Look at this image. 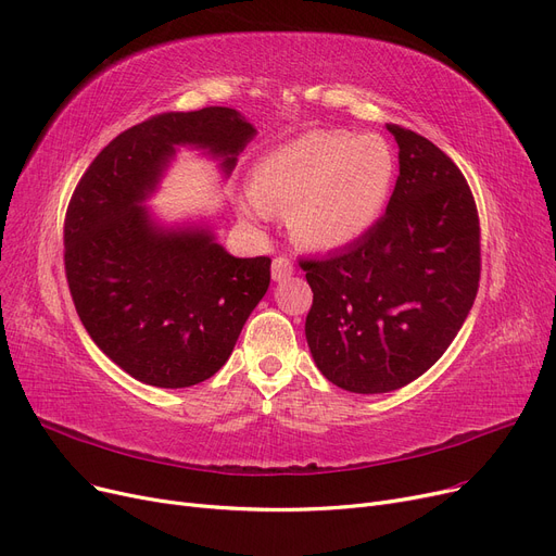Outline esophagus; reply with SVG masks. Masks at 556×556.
Masks as SVG:
<instances>
[{"label":"esophagus","instance_id":"obj_1","mask_svg":"<svg viewBox=\"0 0 556 556\" xmlns=\"http://www.w3.org/2000/svg\"><path fill=\"white\" fill-rule=\"evenodd\" d=\"M290 275H293V261H290L286 254L275 256V261H273V279L275 281H283Z\"/></svg>","mask_w":556,"mask_h":556}]
</instances>
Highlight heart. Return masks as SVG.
<instances>
[{"label": "heart", "mask_w": 556, "mask_h": 556, "mask_svg": "<svg viewBox=\"0 0 556 556\" xmlns=\"http://www.w3.org/2000/svg\"><path fill=\"white\" fill-rule=\"evenodd\" d=\"M396 162L378 135L308 130L263 155L252 168L248 216L290 214L295 239L338 250L361 239L381 216Z\"/></svg>", "instance_id": "obj_1"}]
</instances>
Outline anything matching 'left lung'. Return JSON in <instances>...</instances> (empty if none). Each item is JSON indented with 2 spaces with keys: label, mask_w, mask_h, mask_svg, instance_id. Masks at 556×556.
Here are the masks:
<instances>
[{
  "label": "left lung",
  "mask_w": 556,
  "mask_h": 556,
  "mask_svg": "<svg viewBox=\"0 0 556 556\" xmlns=\"http://www.w3.org/2000/svg\"><path fill=\"white\" fill-rule=\"evenodd\" d=\"M399 178L386 216L342 252L302 258L313 290L306 340L329 381L381 394L428 371L480 286V218L457 164L396 124Z\"/></svg>",
  "instance_id": "8db88e82"
}]
</instances>
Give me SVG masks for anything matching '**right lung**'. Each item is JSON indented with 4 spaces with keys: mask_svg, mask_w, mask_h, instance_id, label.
Segmentation results:
<instances>
[{
    "mask_svg": "<svg viewBox=\"0 0 556 556\" xmlns=\"http://www.w3.org/2000/svg\"><path fill=\"white\" fill-rule=\"evenodd\" d=\"M254 132L231 108L162 112L114 137L72 193L63 241L76 313L146 386L189 388L227 363L270 286V256H231L204 229H160L141 200L175 146L207 149L229 173Z\"/></svg>",
    "mask_w": 556,
    "mask_h": 556,
    "instance_id": "add662e5",
    "label": "right lung"
}]
</instances>
